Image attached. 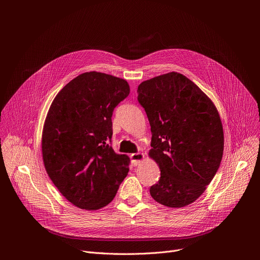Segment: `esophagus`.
<instances>
[{"mask_svg": "<svg viewBox=\"0 0 260 260\" xmlns=\"http://www.w3.org/2000/svg\"><path fill=\"white\" fill-rule=\"evenodd\" d=\"M129 157H131V160H132L133 165L136 167V166L140 165V162L143 160L144 154H143V153H140V152H138V153H133V154H131Z\"/></svg>", "mask_w": 260, "mask_h": 260, "instance_id": "esophagus-1", "label": "esophagus"}]
</instances>
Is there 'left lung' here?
Listing matches in <instances>:
<instances>
[{"instance_id":"obj_1","label":"left lung","mask_w":260,"mask_h":260,"mask_svg":"<svg viewBox=\"0 0 260 260\" xmlns=\"http://www.w3.org/2000/svg\"><path fill=\"white\" fill-rule=\"evenodd\" d=\"M138 101L151 126L149 151L160 178L151 197L170 208L198 200L216 175L223 154V127L212 101L177 72L146 80Z\"/></svg>"}]
</instances>
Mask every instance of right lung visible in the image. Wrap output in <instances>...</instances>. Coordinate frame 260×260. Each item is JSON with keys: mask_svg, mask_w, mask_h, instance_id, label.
Wrapping results in <instances>:
<instances>
[{"mask_svg": "<svg viewBox=\"0 0 260 260\" xmlns=\"http://www.w3.org/2000/svg\"><path fill=\"white\" fill-rule=\"evenodd\" d=\"M129 94L128 83L99 72L83 73L53 100L42 135L46 172L59 192L80 209L112 202L128 173L129 157L112 142L115 107Z\"/></svg>", "mask_w": 260, "mask_h": 260, "instance_id": "1", "label": "right lung"}]
</instances>
